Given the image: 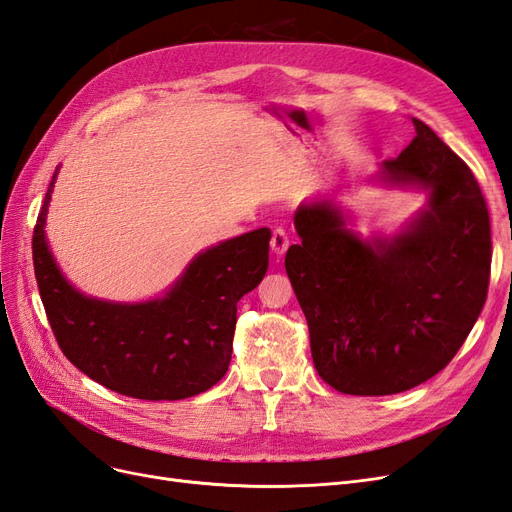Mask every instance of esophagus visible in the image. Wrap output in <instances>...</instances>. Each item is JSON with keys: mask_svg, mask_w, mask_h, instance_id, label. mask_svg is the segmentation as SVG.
Listing matches in <instances>:
<instances>
[{"mask_svg": "<svg viewBox=\"0 0 512 512\" xmlns=\"http://www.w3.org/2000/svg\"><path fill=\"white\" fill-rule=\"evenodd\" d=\"M288 245H290V239H288V235H286V230L275 228V230H273V237H271V250H273L277 256H282V254H286Z\"/></svg>", "mask_w": 512, "mask_h": 512, "instance_id": "esophagus-1", "label": "esophagus"}]
</instances>
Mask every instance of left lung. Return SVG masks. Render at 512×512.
<instances>
[{
  "instance_id": "obj_1",
  "label": "left lung",
  "mask_w": 512,
  "mask_h": 512,
  "mask_svg": "<svg viewBox=\"0 0 512 512\" xmlns=\"http://www.w3.org/2000/svg\"><path fill=\"white\" fill-rule=\"evenodd\" d=\"M367 183L423 194L391 235L361 237L342 188L294 211L286 273L320 378L346 395H395L451 363L487 299L489 211L472 170L427 123Z\"/></svg>"
}]
</instances>
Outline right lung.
<instances>
[{
  "mask_svg": "<svg viewBox=\"0 0 512 512\" xmlns=\"http://www.w3.org/2000/svg\"><path fill=\"white\" fill-rule=\"evenodd\" d=\"M55 170L34 230V269L57 344L85 376L119 395L175 401L209 391L230 365L237 303L269 269V228L198 252L160 297L108 301L59 269L46 239Z\"/></svg>",
  "mask_w": 512,
  "mask_h": 512,
  "instance_id": "right-lung-1",
  "label": "right lung"
}]
</instances>
